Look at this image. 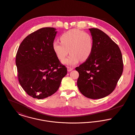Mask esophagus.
<instances>
[{
	"label": "esophagus",
	"mask_w": 135,
	"mask_h": 135,
	"mask_svg": "<svg viewBox=\"0 0 135 135\" xmlns=\"http://www.w3.org/2000/svg\"><path fill=\"white\" fill-rule=\"evenodd\" d=\"M67 69H68V72H71V71H72L74 69L73 68H71V67H68L67 68Z\"/></svg>",
	"instance_id": "obj_1"
}]
</instances>
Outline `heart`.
Here are the masks:
<instances>
[{"label": "heart", "instance_id": "obj_1", "mask_svg": "<svg viewBox=\"0 0 135 135\" xmlns=\"http://www.w3.org/2000/svg\"><path fill=\"white\" fill-rule=\"evenodd\" d=\"M61 42L54 41L53 50L57 58L63 60L69 53V56L63 61L64 64L73 66L87 60L93 49V40L91 35L78 29L70 30L60 37ZM69 51H68V50Z\"/></svg>", "mask_w": 135, "mask_h": 135}]
</instances>
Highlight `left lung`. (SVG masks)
<instances>
[{
	"label": "left lung",
	"instance_id": "1",
	"mask_svg": "<svg viewBox=\"0 0 135 135\" xmlns=\"http://www.w3.org/2000/svg\"><path fill=\"white\" fill-rule=\"evenodd\" d=\"M89 30L93 49L89 58L75 68L77 85L85 97L100 99L115 89L123 71V57L118 46L105 33L97 28Z\"/></svg>",
	"mask_w": 135,
	"mask_h": 135
}]
</instances>
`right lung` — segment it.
Returning a JSON list of instances; mask_svg holds the SVG:
<instances>
[{
    "mask_svg": "<svg viewBox=\"0 0 135 135\" xmlns=\"http://www.w3.org/2000/svg\"><path fill=\"white\" fill-rule=\"evenodd\" d=\"M57 31L41 28L28 36L19 46L16 64L20 84L34 98L44 99L59 89L67 69L60 63L53 50Z\"/></svg>",
    "mask_w": 135,
    "mask_h": 135,
    "instance_id": "add662e5",
    "label": "right lung"
}]
</instances>
